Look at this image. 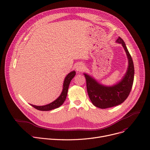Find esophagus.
I'll return each mask as SVG.
<instances>
[{
    "mask_svg": "<svg viewBox=\"0 0 150 150\" xmlns=\"http://www.w3.org/2000/svg\"><path fill=\"white\" fill-rule=\"evenodd\" d=\"M85 68V65L84 63H77L75 66V69H76V71L77 72H82L83 71H84Z\"/></svg>",
    "mask_w": 150,
    "mask_h": 150,
    "instance_id": "34e87169",
    "label": "esophagus"
}]
</instances>
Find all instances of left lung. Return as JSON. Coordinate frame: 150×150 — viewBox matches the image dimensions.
<instances>
[{
	"label": "left lung",
	"mask_w": 150,
	"mask_h": 150,
	"mask_svg": "<svg viewBox=\"0 0 150 150\" xmlns=\"http://www.w3.org/2000/svg\"><path fill=\"white\" fill-rule=\"evenodd\" d=\"M116 42L122 45L128 59L127 70L121 81L113 86H107L100 84L90 75L84 74L90 99L95 106L101 109L111 108L125 102L129 96L133 83L134 70L132 57L124 40L120 37L117 39Z\"/></svg>",
	"instance_id": "obj_1"
}]
</instances>
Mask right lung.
I'll return each mask as SVG.
<instances>
[{
    "instance_id": "1",
    "label": "right lung",
    "mask_w": 150,
    "mask_h": 150,
    "mask_svg": "<svg viewBox=\"0 0 150 150\" xmlns=\"http://www.w3.org/2000/svg\"><path fill=\"white\" fill-rule=\"evenodd\" d=\"M75 74H76V72L74 71L71 72L69 74H68L67 76L65 77L64 82H63L62 91L59 97L57 99H56L55 100L49 104L43 105V106H36L32 104H30V105L34 107L35 108H36V110L39 111H50V110H54V109H56L60 107L66 100L68 88H69V86L70 84L71 80L75 76Z\"/></svg>"
}]
</instances>
